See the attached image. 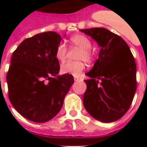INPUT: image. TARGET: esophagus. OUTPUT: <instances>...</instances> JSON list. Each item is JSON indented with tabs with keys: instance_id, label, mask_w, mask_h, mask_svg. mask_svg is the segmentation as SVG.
<instances>
[{
	"instance_id": "1",
	"label": "esophagus",
	"mask_w": 147,
	"mask_h": 147,
	"mask_svg": "<svg viewBox=\"0 0 147 147\" xmlns=\"http://www.w3.org/2000/svg\"><path fill=\"white\" fill-rule=\"evenodd\" d=\"M79 79H80V78H79V77H78V76H74V80L76 81V82L78 81Z\"/></svg>"
}]
</instances>
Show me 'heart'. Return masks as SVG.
<instances>
[{
    "label": "heart",
    "instance_id": "1",
    "mask_svg": "<svg viewBox=\"0 0 147 147\" xmlns=\"http://www.w3.org/2000/svg\"><path fill=\"white\" fill-rule=\"evenodd\" d=\"M69 44L71 47L80 49L78 59L85 60L87 62H92L95 58L96 52L92 48V43L89 38L82 34H75L69 39ZM67 54V47L62 42L56 46L55 56L59 61L62 62L65 59ZM85 69V64L83 61L78 62H66L61 65V71L64 74H71L74 76H78Z\"/></svg>",
    "mask_w": 147,
    "mask_h": 147
}]
</instances>
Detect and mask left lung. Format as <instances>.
I'll use <instances>...</instances> for the list:
<instances>
[{"label":"left lung","instance_id":"1","mask_svg":"<svg viewBox=\"0 0 147 147\" xmlns=\"http://www.w3.org/2000/svg\"><path fill=\"white\" fill-rule=\"evenodd\" d=\"M80 31L101 47L98 59L86 76L83 104L94 118L113 122L121 118L132 104L137 89V66L130 48L120 36L101 27Z\"/></svg>","mask_w":147,"mask_h":147}]
</instances>
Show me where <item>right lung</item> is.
Segmentation results:
<instances>
[{"instance_id":"1","label":"right lung","mask_w":147,"mask_h":147,"mask_svg":"<svg viewBox=\"0 0 147 147\" xmlns=\"http://www.w3.org/2000/svg\"><path fill=\"white\" fill-rule=\"evenodd\" d=\"M62 38L49 31L24 40L13 53L7 74L8 98L25 118L43 123L59 112L74 82L60 69L55 50Z\"/></svg>"}]
</instances>
